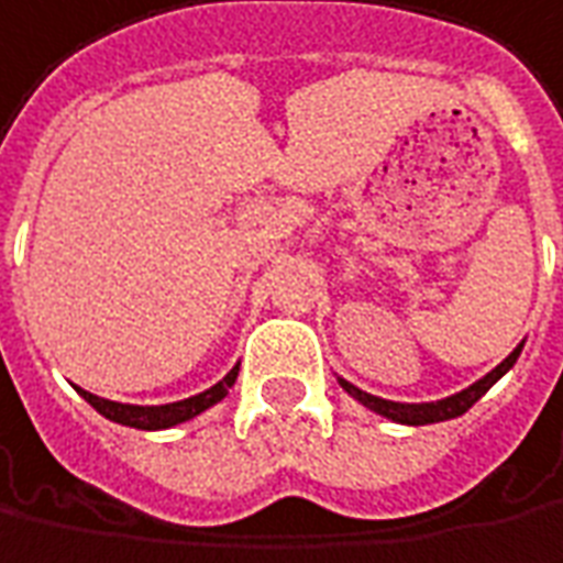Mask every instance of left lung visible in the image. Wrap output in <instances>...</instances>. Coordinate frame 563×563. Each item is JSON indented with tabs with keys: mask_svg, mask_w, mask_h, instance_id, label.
I'll list each match as a JSON object with an SVG mask.
<instances>
[{
	"mask_svg": "<svg viewBox=\"0 0 563 563\" xmlns=\"http://www.w3.org/2000/svg\"><path fill=\"white\" fill-rule=\"evenodd\" d=\"M518 355H521V346L511 352L509 358L503 364H496L494 371L482 377L478 383H472L468 389L463 393L451 395V398H441V401H429V405H401V401H386V398H377V395H367L362 393L358 386H352L346 379H340V386L346 389L355 401H362L364 407H371V410H377L379 417H389L395 422H405V426H426V422H441V420H453V417H460V413H466L468 407L475 405L478 398H482L490 386H494L496 379L503 377L506 371H509L511 364L518 362Z\"/></svg>",
	"mask_w": 563,
	"mask_h": 563,
	"instance_id": "left-lung-1",
	"label": "left lung"
}]
</instances>
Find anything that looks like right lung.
<instances>
[{
    "mask_svg": "<svg viewBox=\"0 0 563 563\" xmlns=\"http://www.w3.org/2000/svg\"><path fill=\"white\" fill-rule=\"evenodd\" d=\"M239 377V367H232L227 377L220 379L217 386H211L208 393L192 395V398H184V401H174V405H158V407H141V405H119V401H107V398H97V395L85 393L79 389V395L88 401V405L95 407L97 413H103L107 420L112 422H122V426H131V429H170V426H177V422L192 420L196 413L201 410H208L211 405H217L223 395L230 393L232 383Z\"/></svg>",
    "mask_w": 563,
    "mask_h": 563,
    "instance_id": "1",
    "label": "right lung"
}]
</instances>
